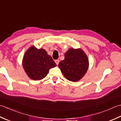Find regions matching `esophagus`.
<instances>
[{"label":"esophagus","mask_w":121,"mask_h":121,"mask_svg":"<svg viewBox=\"0 0 121 121\" xmlns=\"http://www.w3.org/2000/svg\"><path fill=\"white\" fill-rule=\"evenodd\" d=\"M55 62L56 63V64H57V65H58V64H59V62H60V60H55Z\"/></svg>","instance_id":"obj_1"}]
</instances>
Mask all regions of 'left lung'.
<instances>
[{"label":"left lung","mask_w":121,"mask_h":121,"mask_svg":"<svg viewBox=\"0 0 121 121\" xmlns=\"http://www.w3.org/2000/svg\"><path fill=\"white\" fill-rule=\"evenodd\" d=\"M89 61L83 52L70 48L65 54V59L60 61L58 66L66 79L71 81L80 80L87 72Z\"/></svg>","instance_id":"obj_1"}]
</instances>
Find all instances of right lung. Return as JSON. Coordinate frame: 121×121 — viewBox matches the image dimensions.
Returning <instances> with one entry per match:
<instances>
[{"mask_svg": "<svg viewBox=\"0 0 121 121\" xmlns=\"http://www.w3.org/2000/svg\"><path fill=\"white\" fill-rule=\"evenodd\" d=\"M56 66L51 56L42 48L38 50L32 46L24 55V69L29 77L33 80H40L45 77L49 69Z\"/></svg>", "mask_w": 121, "mask_h": 121, "instance_id": "1", "label": "right lung"}]
</instances>
